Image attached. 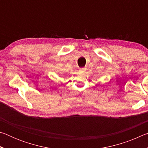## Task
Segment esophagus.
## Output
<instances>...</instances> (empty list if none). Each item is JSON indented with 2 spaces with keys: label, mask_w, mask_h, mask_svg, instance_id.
Listing matches in <instances>:
<instances>
[{
  "label": "esophagus",
  "mask_w": 148,
  "mask_h": 148,
  "mask_svg": "<svg viewBox=\"0 0 148 148\" xmlns=\"http://www.w3.org/2000/svg\"><path fill=\"white\" fill-rule=\"evenodd\" d=\"M86 71V68H80L79 69V71H81V72H85Z\"/></svg>",
  "instance_id": "esophagus-1"
}]
</instances>
